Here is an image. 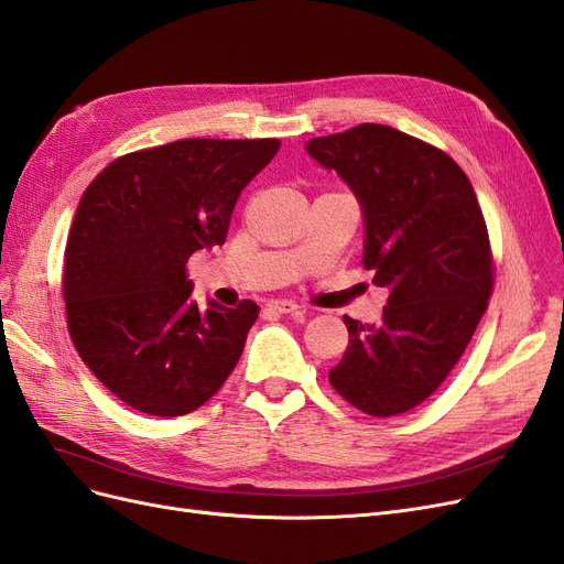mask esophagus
Segmentation results:
<instances>
[{
  "instance_id": "1",
  "label": "esophagus",
  "mask_w": 564,
  "mask_h": 564,
  "mask_svg": "<svg viewBox=\"0 0 564 564\" xmlns=\"http://www.w3.org/2000/svg\"><path fill=\"white\" fill-rule=\"evenodd\" d=\"M270 311H278V313H296L301 311V305L296 301H289V299H275L268 303Z\"/></svg>"
}]
</instances>
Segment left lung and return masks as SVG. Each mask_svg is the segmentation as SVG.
<instances>
[{"label":"left lung","mask_w":564,"mask_h":564,"mask_svg":"<svg viewBox=\"0 0 564 564\" xmlns=\"http://www.w3.org/2000/svg\"><path fill=\"white\" fill-rule=\"evenodd\" d=\"M365 212L362 265L388 286L379 327L344 317L348 348L329 369L340 398L369 416H398L449 377L482 319L494 256L480 202L445 150L383 124L308 141Z\"/></svg>","instance_id":"obj_1"}]
</instances>
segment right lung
<instances>
[{"label":"right lung","instance_id":"1","mask_svg":"<svg viewBox=\"0 0 564 564\" xmlns=\"http://www.w3.org/2000/svg\"><path fill=\"white\" fill-rule=\"evenodd\" d=\"M278 139H183L112 160L67 232V332L94 377L150 416L195 412L226 383L259 305L191 301L187 259L224 245L235 202Z\"/></svg>","mask_w":564,"mask_h":564}]
</instances>
